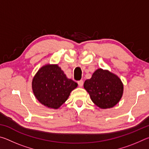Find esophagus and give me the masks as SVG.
Segmentation results:
<instances>
[{"instance_id": "1", "label": "esophagus", "mask_w": 149, "mask_h": 149, "mask_svg": "<svg viewBox=\"0 0 149 149\" xmlns=\"http://www.w3.org/2000/svg\"><path fill=\"white\" fill-rule=\"evenodd\" d=\"M77 84H78V85H79V87H81L83 85H84V81L80 80V81H79L77 82Z\"/></svg>"}]
</instances>
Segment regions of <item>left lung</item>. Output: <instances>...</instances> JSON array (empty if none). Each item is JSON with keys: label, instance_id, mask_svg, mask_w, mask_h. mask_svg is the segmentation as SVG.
Returning <instances> with one entry per match:
<instances>
[{"label": "left lung", "instance_id": "8db88e82", "mask_svg": "<svg viewBox=\"0 0 149 149\" xmlns=\"http://www.w3.org/2000/svg\"><path fill=\"white\" fill-rule=\"evenodd\" d=\"M84 87L95 105L102 109L114 107L120 102L123 93V84L120 77L108 70L99 68Z\"/></svg>", "mask_w": 149, "mask_h": 149}]
</instances>
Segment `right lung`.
I'll use <instances>...</instances> for the list:
<instances>
[{"mask_svg":"<svg viewBox=\"0 0 149 149\" xmlns=\"http://www.w3.org/2000/svg\"><path fill=\"white\" fill-rule=\"evenodd\" d=\"M32 90L40 103L58 109L68 99L77 84L68 79L58 64H47L40 68L32 80Z\"/></svg>","mask_w":149,"mask_h":149,"instance_id":"right-lung-1","label":"right lung"}]
</instances>
